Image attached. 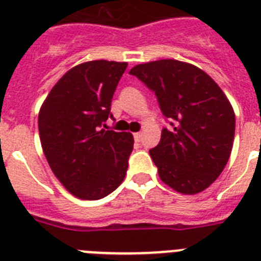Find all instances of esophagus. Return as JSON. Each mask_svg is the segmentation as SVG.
I'll return each mask as SVG.
<instances>
[{"instance_id": "1", "label": "esophagus", "mask_w": 261, "mask_h": 261, "mask_svg": "<svg viewBox=\"0 0 261 261\" xmlns=\"http://www.w3.org/2000/svg\"><path fill=\"white\" fill-rule=\"evenodd\" d=\"M133 137H135V141L136 142H140L141 141V138H142V133H135V136H133Z\"/></svg>"}]
</instances>
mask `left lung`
Here are the masks:
<instances>
[{
    "label": "left lung",
    "mask_w": 261,
    "mask_h": 261,
    "mask_svg": "<svg viewBox=\"0 0 261 261\" xmlns=\"http://www.w3.org/2000/svg\"><path fill=\"white\" fill-rule=\"evenodd\" d=\"M154 91L163 116L161 141L150 149L159 177L172 190L195 195L208 188L229 161L235 115L220 86L197 66L158 60L130 69Z\"/></svg>",
    "instance_id": "obj_1"
}]
</instances>
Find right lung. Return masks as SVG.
Returning a JSON list of instances; mask_svg holds the SVG:
<instances>
[{
  "label": "right lung",
  "mask_w": 261,
  "mask_h": 261,
  "mask_svg": "<svg viewBox=\"0 0 261 261\" xmlns=\"http://www.w3.org/2000/svg\"><path fill=\"white\" fill-rule=\"evenodd\" d=\"M126 62L96 60L60 78L39 112V135L53 174L82 200L114 192L125 177L133 150L128 132L102 129Z\"/></svg>",
  "instance_id": "1"
}]
</instances>
